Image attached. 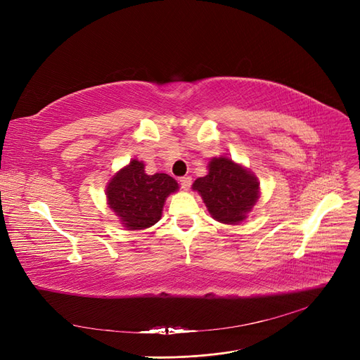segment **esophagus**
Segmentation results:
<instances>
[{"mask_svg": "<svg viewBox=\"0 0 360 360\" xmlns=\"http://www.w3.org/2000/svg\"><path fill=\"white\" fill-rule=\"evenodd\" d=\"M180 184H181V188H183L184 191H188V189L191 188V184H192V179H191L189 176L181 177V179H180Z\"/></svg>", "mask_w": 360, "mask_h": 360, "instance_id": "obj_1", "label": "esophagus"}]
</instances>
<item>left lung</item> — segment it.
<instances>
[{
	"label": "left lung",
	"mask_w": 360,
	"mask_h": 360,
	"mask_svg": "<svg viewBox=\"0 0 360 360\" xmlns=\"http://www.w3.org/2000/svg\"><path fill=\"white\" fill-rule=\"evenodd\" d=\"M207 176L193 181L214 221L226 225L243 222L259 198V181L249 168L231 158H213Z\"/></svg>",
	"instance_id": "obj_1"
}]
</instances>
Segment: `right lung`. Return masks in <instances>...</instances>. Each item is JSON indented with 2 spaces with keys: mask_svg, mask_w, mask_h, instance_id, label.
Here are the masks:
<instances>
[{
  "mask_svg": "<svg viewBox=\"0 0 360 360\" xmlns=\"http://www.w3.org/2000/svg\"><path fill=\"white\" fill-rule=\"evenodd\" d=\"M179 183L168 174L148 176L143 160L132 159L106 184V202L118 222L130 231L146 230L160 221L163 205Z\"/></svg>",
  "mask_w": 360,
  "mask_h": 360,
  "instance_id": "add662e5",
  "label": "right lung"
}]
</instances>
